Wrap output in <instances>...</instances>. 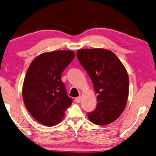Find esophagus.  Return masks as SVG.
Here are the masks:
<instances>
[{
	"mask_svg": "<svg viewBox=\"0 0 156 156\" xmlns=\"http://www.w3.org/2000/svg\"><path fill=\"white\" fill-rule=\"evenodd\" d=\"M81 99H82V97H76V99H75V101L76 102V103H80V102L81 101Z\"/></svg>",
	"mask_w": 156,
	"mask_h": 156,
	"instance_id": "1",
	"label": "esophagus"
}]
</instances>
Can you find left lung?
Listing matches in <instances>:
<instances>
[{
    "instance_id": "left-lung-1",
    "label": "left lung",
    "mask_w": 156,
    "mask_h": 156,
    "mask_svg": "<svg viewBox=\"0 0 156 156\" xmlns=\"http://www.w3.org/2000/svg\"><path fill=\"white\" fill-rule=\"evenodd\" d=\"M76 55L98 94L97 108L88 114L89 121L100 126L112 123L126 106L129 91L126 69L116 55L106 49H82Z\"/></svg>"
}]
</instances>
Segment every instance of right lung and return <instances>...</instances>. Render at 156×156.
Here are the masks:
<instances>
[{
  "instance_id": "add662e5",
  "label": "right lung",
  "mask_w": 156,
  "mask_h": 156,
  "mask_svg": "<svg viewBox=\"0 0 156 156\" xmlns=\"http://www.w3.org/2000/svg\"><path fill=\"white\" fill-rule=\"evenodd\" d=\"M74 57L71 50L44 52L27 69L22 89L23 101L31 116L46 126L60 122L72 104L61 76Z\"/></svg>"
}]
</instances>
